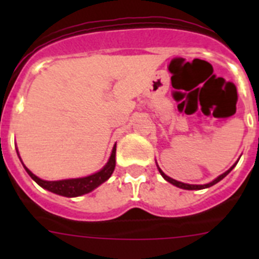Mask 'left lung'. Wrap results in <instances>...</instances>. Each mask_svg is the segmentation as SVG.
Masks as SVG:
<instances>
[{"label":"left lung","instance_id":"obj_1","mask_svg":"<svg viewBox=\"0 0 259 259\" xmlns=\"http://www.w3.org/2000/svg\"><path fill=\"white\" fill-rule=\"evenodd\" d=\"M237 162H239V161H237ZM237 162H236V163H235V164H233L232 167H231L230 170H227V171H226V172H223V174H222V175H219L218 178H217V179H214V180H212V182L207 183V184H187V183L178 182V180L172 179V178H170V176H167L166 174H164L163 171H162L161 168H159V167H158V164H157V167H158V171H159V174H161V175L163 176V179L166 180V182L171 183V184H172V185H175V187H178V188H182V189H188V191H200V189L209 188V187H211V185H214V184H217V183H218V182H221V180L223 179V178H226V176H227L228 174L231 172V170H232L233 167L236 166V164H237Z\"/></svg>","mask_w":259,"mask_h":259}]
</instances>
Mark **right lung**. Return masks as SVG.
Masks as SVG:
<instances>
[{"label":"right lung","instance_id":"obj_1","mask_svg":"<svg viewBox=\"0 0 259 259\" xmlns=\"http://www.w3.org/2000/svg\"><path fill=\"white\" fill-rule=\"evenodd\" d=\"M115 152L116 145H114L109 161H107V163L102 167L101 170L92 174V175L84 176V178H76V179H65L49 182V180L40 179L38 176H36L35 174L31 172L24 164H23V166L26 168L27 174L40 185L41 188L47 189V191L49 192H53V193L59 194V196H65V197H77V196H83V194L92 192L93 189L100 187L102 183H105L109 179L110 176H111V174L114 172V168H115ZM18 155H19V153H18ZM20 161H22V159H20Z\"/></svg>","mask_w":259,"mask_h":259}]
</instances>
